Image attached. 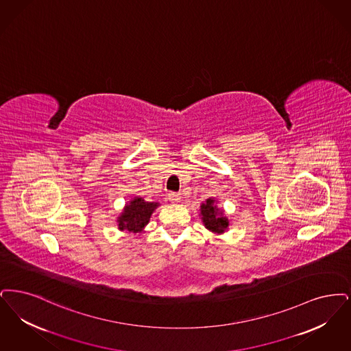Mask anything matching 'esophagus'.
<instances>
[{
  "instance_id": "1",
  "label": "esophagus",
  "mask_w": 351,
  "mask_h": 351,
  "mask_svg": "<svg viewBox=\"0 0 351 351\" xmlns=\"http://www.w3.org/2000/svg\"><path fill=\"white\" fill-rule=\"evenodd\" d=\"M168 199L171 202V203H178L180 200H181V197H180V194H176V193H169Z\"/></svg>"
}]
</instances>
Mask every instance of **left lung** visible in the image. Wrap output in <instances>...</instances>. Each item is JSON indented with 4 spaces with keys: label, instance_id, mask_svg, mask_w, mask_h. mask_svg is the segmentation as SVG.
Listing matches in <instances>:
<instances>
[{
    "label": "left lung",
    "instance_id": "1",
    "mask_svg": "<svg viewBox=\"0 0 351 351\" xmlns=\"http://www.w3.org/2000/svg\"><path fill=\"white\" fill-rule=\"evenodd\" d=\"M199 216L206 228L215 234H223L229 227V220L223 208L217 207V200L208 198L200 204Z\"/></svg>",
    "mask_w": 351,
    "mask_h": 351
}]
</instances>
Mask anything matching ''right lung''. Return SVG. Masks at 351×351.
<instances>
[{
  "instance_id": "add662e5",
  "label": "right lung",
  "mask_w": 351,
  "mask_h": 351,
  "mask_svg": "<svg viewBox=\"0 0 351 351\" xmlns=\"http://www.w3.org/2000/svg\"><path fill=\"white\" fill-rule=\"evenodd\" d=\"M160 206L158 202H145L140 197L128 200L118 216L117 223L119 230L130 233H143L145 226L149 223L153 211Z\"/></svg>"
}]
</instances>
